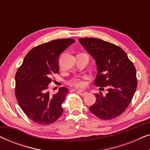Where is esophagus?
Segmentation results:
<instances>
[{
  "instance_id": "esophagus-1",
  "label": "esophagus",
  "mask_w": 150,
  "mask_h": 150,
  "mask_svg": "<svg viewBox=\"0 0 150 150\" xmlns=\"http://www.w3.org/2000/svg\"><path fill=\"white\" fill-rule=\"evenodd\" d=\"M78 93L80 94V95L82 96H86L87 94L88 93L87 91H84V90H78V91H76Z\"/></svg>"
}]
</instances>
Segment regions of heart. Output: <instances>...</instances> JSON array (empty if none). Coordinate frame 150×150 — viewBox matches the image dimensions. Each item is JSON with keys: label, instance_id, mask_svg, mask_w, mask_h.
<instances>
[{"label": "heart", "instance_id": "obj_1", "mask_svg": "<svg viewBox=\"0 0 150 150\" xmlns=\"http://www.w3.org/2000/svg\"><path fill=\"white\" fill-rule=\"evenodd\" d=\"M86 77L83 78H74V79H71L68 82V84L71 87H74L76 88H82L85 87V83L84 81V79H85Z\"/></svg>", "mask_w": 150, "mask_h": 150}]
</instances>
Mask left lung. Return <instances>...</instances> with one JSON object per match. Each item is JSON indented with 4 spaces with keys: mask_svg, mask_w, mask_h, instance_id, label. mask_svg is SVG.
<instances>
[{
    "mask_svg": "<svg viewBox=\"0 0 150 150\" xmlns=\"http://www.w3.org/2000/svg\"><path fill=\"white\" fill-rule=\"evenodd\" d=\"M79 41L96 60V86L106 87L108 91L106 95L100 91L95 94L96 102L89 107L90 111L101 120L115 119L128 108L137 89L134 65L125 51L112 43L98 38Z\"/></svg>",
    "mask_w": 150,
    "mask_h": 150,
    "instance_id": "left-lung-1",
    "label": "left lung"
}]
</instances>
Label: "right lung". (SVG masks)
<instances>
[{
  "label": "right lung",
  "mask_w": 150,
  "mask_h": 150,
  "mask_svg": "<svg viewBox=\"0 0 150 150\" xmlns=\"http://www.w3.org/2000/svg\"><path fill=\"white\" fill-rule=\"evenodd\" d=\"M74 42L73 39H61L35 47L16 71L15 94L18 103L36 124L50 125L63 113L61 105L68 89L62 87L56 94L50 96L48 88L53 74L59 71V55Z\"/></svg>",
  "instance_id": "1"
}]
</instances>
